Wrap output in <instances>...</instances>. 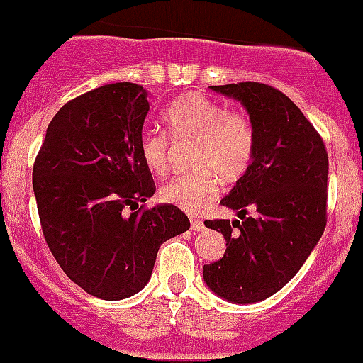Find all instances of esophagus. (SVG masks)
Segmentation results:
<instances>
[{
  "label": "esophagus",
  "mask_w": 363,
  "mask_h": 363,
  "mask_svg": "<svg viewBox=\"0 0 363 363\" xmlns=\"http://www.w3.org/2000/svg\"><path fill=\"white\" fill-rule=\"evenodd\" d=\"M190 228H192V231H203L204 222L197 220V218H192V220H190Z\"/></svg>",
  "instance_id": "34e87169"
}]
</instances>
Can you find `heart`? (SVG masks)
<instances>
[{
    "label": "heart",
    "mask_w": 363,
    "mask_h": 363,
    "mask_svg": "<svg viewBox=\"0 0 363 363\" xmlns=\"http://www.w3.org/2000/svg\"><path fill=\"white\" fill-rule=\"evenodd\" d=\"M164 121L177 141H194L192 167L196 171L173 178L160 189V199L201 213L218 196V178L224 183L242 180L256 152V132L250 118L217 100L190 91L178 96L164 113ZM139 153L152 173L164 174L171 164V143L162 132L145 130Z\"/></svg>",
    "instance_id": "1"
}]
</instances>
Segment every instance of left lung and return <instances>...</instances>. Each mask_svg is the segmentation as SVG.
Instances as JSON below:
<instances>
[{
	"label": "left lung",
	"instance_id": "1",
	"mask_svg": "<svg viewBox=\"0 0 363 363\" xmlns=\"http://www.w3.org/2000/svg\"><path fill=\"white\" fill-rule=\"evenodd\" d=\"M245 107L256 152L245 177L220 201L242 220H206L222 233V259L204 264L208 288L235 303L275 295L302 268L326 225L328 153L295 102L261 82L211 86ZM249 209L257 215L247 218Z\"/></svg>",
	"mask_w": 363,
	"mask_h": 363
}]
</instances>
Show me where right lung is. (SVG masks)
<instances>
[{
  "label": "right lung",
  "mask_w": 363,
  "mask_h": 363,
  "mask_svg": "<svg viewBox=\"0 0 363 363\" xmlns=\"http://www.w3.org/2000/svg\"><path fill=\"white\" fill-rule=\"evenodd\" d=\"M150 111L134 82L100 86L70 100L49 123L33 166L44 238L61 270L102 300L135 295L152 277L159 247L190 228L155 194L139 153Z\"/></svg>",
  "instance_id": "obj_1"
}]
</instances>
